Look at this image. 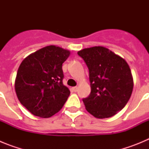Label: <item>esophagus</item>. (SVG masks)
I'll use <instances>...</instances> for the list:
<instances>
[{"label":"esophagus","instance_id":"34e87169","mask_svg":"<svg viewBox=\"0 0 149 149\" xmlns=\"http://www.w3.org/2000/svg\"><path fill=\"white\" fill-rule=\"evenodd\" d=\"M77 89H78V88H77V86H74V87L72 88V89H73V90H74V92H77Z\"/></svg>","mask_w":149,"mask_h":149}]
</instances>
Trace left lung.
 I'll return each instance as SVG.
<instances>
[{
  "instance_id": "8db88e82",
  "label": "left lung",
  "mask_w": 149,
  "mask_h": 149,
  "mask_svg": "<svg viewBox=\"0 0 149 149\" xmlns=\"http://www.w3.org/2000/svg\"><path fill=\"white\" fill-rule=\"evenodd\" d=\"M89 72L91 93L83 101L97 119L110 118L124 108L131 98L134 79L128 64L103 46L79 51Z\"/></svg>"
}]
</instances>
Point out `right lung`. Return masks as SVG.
Masks as SVG:
<instances>
[{
    "instance_id": "right-lung-1",
    "label": "right lung",
    "mask_w": 149,
    "mask_h": 149,
    "mask_svg": "<svg viewBox=\"0 0 149 149\" xmlns=\"http://www.w3.org/2000/svg\"><path fill=\"white\" fill-rule=\"evenodd\" d=\"M70 51L48 45L24 58L15 81L18 99L34 116L49 118L60 111L70 95L63 85V63Z\"/></svg>"
}]
</instances>
